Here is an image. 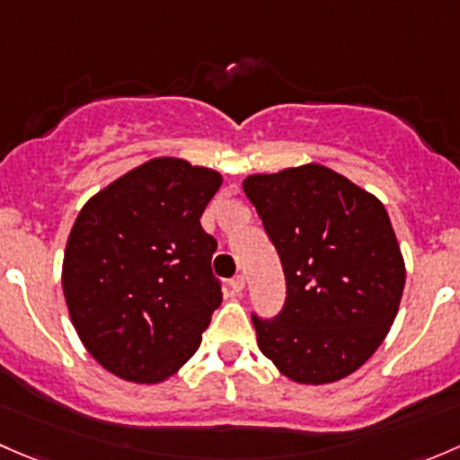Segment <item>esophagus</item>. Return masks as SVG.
Wrapping results in <instances>:
<instances>
[{
  "label": "esophagus",
  "mask_w": 460,
  "mask_h": 460,
  "mask_svg": "<svg viewBox=\"0 0 460 460\" xmlns=\"http://www.w3.org/2000/svg\"><path fill=\"white\" fill-rule=\"evenodd\" d=\"M230 286H232V290L236 292V295H241V292H243V288H245V277H243V274H236V277L230 281Z\"/></svg>",
  "instance_id": "34e87169"
}]
</instances>
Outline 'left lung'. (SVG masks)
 <instances>
[{"label": "left lung", "instance_id": "left-lung-1", "mask_svg": "<svg viewBox=\"0 0 460 460\" xmlns=\"http://www.w3.org/2000/svg\"><path fill=\"white\" fill-rule=\"evenodd\" d=\"M243 192L288 286L277 319L252 316L259 349L301 385L349 376L383 343L403 296L405 261L385 206L321 164L250 174Z\"/></svg>", "mask_w": 460, "mask_h": 460}]
</instances>
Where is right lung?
<instances>
[{"label": "right lung", "mask_w": 460, "mask_h": 460, "mask_svg": "<svg viewBox=\"0 0 460 460\" xmlns=\"http://www.w3.org/2000/svg\"><path fill=\"white\" fill-rule=\"evenodd\" d=\"M224 177L155 157L93 195L61 265L70 321L90 357L124 381L157 385L197 352L219 307L217 241L201 228Z\"/></svg>", "instance_id": "obj_1"}]
</instances>
